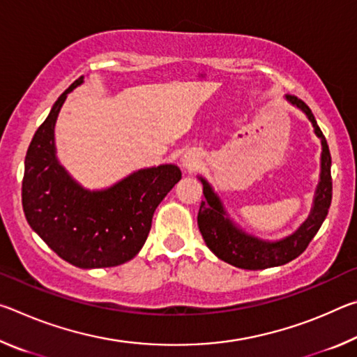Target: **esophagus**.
<instances>
[{
  "instance_id": "1",
  "label": "esophagus",
  "mask_w": 357,
  "mask_h": 357,
  "mask_svg": "<svg viewBox=\"0 0 357 357\" xmlns=\"http://www.w3.org/2000/svg\"><path fill=\"white\" fill-rule=\"evenodd\" d=\"M198 165H200V157H198L197 153H193V151H187V153H184L183 157H181V167L187 172L195 170Z\"/></svg>"
}]
</instances>
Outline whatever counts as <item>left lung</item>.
<instances>
[{"mask_svg": "<svg viewBox=\"0 0 357 357\" xmlns=\"http://www.w3.org/2000/svg\"><path fill=\"white\" fill-rule=\"evenodd\" d=\"M288 104L298 108L305 114L313 126V132L321 142V159H319V181L313 195L310 214L301 223L299 228L288 236L275 241L261 239L247 233L229 217L225 204L219 193L209 184V181L198 176L203 184L204 200L198 211V228L217 258L241 269H266L274 266L287 264L299 257L307 249L313 236L318 233L324 222L332 200V179H331V153L328 142L318 128L317 119L304 102L296 96H285Z\"/></svg>", "mask_w": 357, "mask_h": 357, "instance_id": "obj_1", "label": "left lung"}]
</instances>
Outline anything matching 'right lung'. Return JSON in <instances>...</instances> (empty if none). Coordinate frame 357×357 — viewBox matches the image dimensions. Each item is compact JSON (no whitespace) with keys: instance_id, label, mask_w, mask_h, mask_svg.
I'll return each instance as SVG.
<instances>
[{"instance_id":"1","label":"right lung","mask_w":357,"mask_h":357,"mask_svg":"<svg viewBox=\"0 0 357 357\" xmlns=\"http://www.w3.org/2000/svg\"><path fill=\"white\" fill-rule=\"evenodd\" d=\"M78 78L53 104L25 157L22 203L29 227L64 261L82 269L112 268L146 243L155 208L181 179L173 164L142 168L110 187L89 190L56 155L55 124Z\"/></svg>"}]
</instances>
